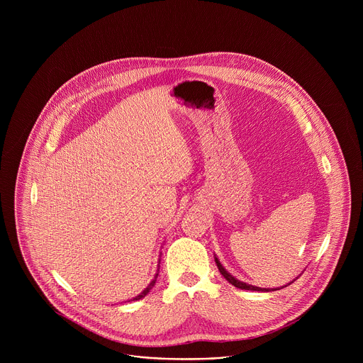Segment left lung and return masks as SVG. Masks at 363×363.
I'll return each instance as SVG.
<instances>
[{
	"mask_svg": "<svg viewBox=\"0 0 363 363\" xmlns=\"http://www.w3.org/2000/svg\"><path fill=\"white\" fill-rule=\"evenodd\" d=\"M216 263H217V267H218V270H220V273L224 276V279L228 281V283H231L233 286H235L237 289H241V290H252V291H269V289H262V287H255V286H251V284H247V283H242V281H240V280H237L235 277H233L224 267H223V264L220 263V260L218 258L216 257Z\"/></svg>",
	"mask_w": 363,
	"mask_h": 363,
	"instance_id": "8db88e82",
	"label": "left lung"
}]
</instances>
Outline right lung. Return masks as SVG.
Wrapping results in <instances>:
<instances>
[{
  "label": "right lung",
  "mask_w": 363,
  "mask_h": 363,
  "mask_svg": "<svg viewBox=\"0 0 363 363\" xmlns=\"http://www.w3.org/2000/svg\"><path fill=\"white\" fill-rule=\"evenodd\" d=\"M157 277H158V273H157V274H155V277H153V280H152V281H150V283H149V286H147V287H146V289H145V290H143V291H142V293H140V294H138V296H136V297H133V300H139V298H142V297H145V296H146V294H147V293H149V290H150V289H152V287H153V286H155V281H157Z\"/></svg>",
  "instance_id": "obj_1"
}]
</instances>
